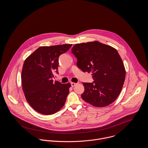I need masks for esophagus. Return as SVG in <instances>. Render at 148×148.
Instances as JSON below:
<instances>
[{
  "label": "esophagus",
  "mask_w": 148,
  "mask_h": 148,
  "mask_svg": "<svg viewBox=\"0 0 148 148\" xmlns=\"http://www.w3.org/2000/svg\"><path fill=\"white\" fill-rule=\"evenodd\" d=\"M76 85H77V83H71V86L73 87V86H75Z\"/></svg>",
  "instance_id": "1"
}]
</instances>
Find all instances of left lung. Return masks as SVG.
<instances>
[{
    "instance_id": "left-lung-1",
    "label": "left lung",
    "mask_w": 148,
    "mask_h": 148,
    "mask_svg": "<svg viewBox=\"0 0 148 148\" xmlns=\"http://www.w3.org/2000/svg\"><path fill=\"white\" fill-rule=\"evenodd\" d=\"M71 51L77 59L78 68L84 72H91L94 80L92 83H83V100L96 107L113 103L122 90L126 75L117 51L95 41L76 44Z\"/></svg>"
}]
</instances>
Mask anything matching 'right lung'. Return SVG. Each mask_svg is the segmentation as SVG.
Wrapping results in <instances>:
<instances>
[{
  "label": "right lung",
  "instance_id": "add662e5",
  "mask_svg": "<svg viewBox=\"0 0 148 148\" xmlns=\"http://www.w3.org/2000/svg\"><path fill=\"white\" fill-rule=\"evenodd\" d=\"M72 44L38 48L25 60L21 71L23 90L28 104L36 112L52 114L63 106L69 93L70 83L53 82L58 73L59 58Z\"/></svg>",
  "mask_w": 148,
  "mask_h": 148
}]
</instances>
